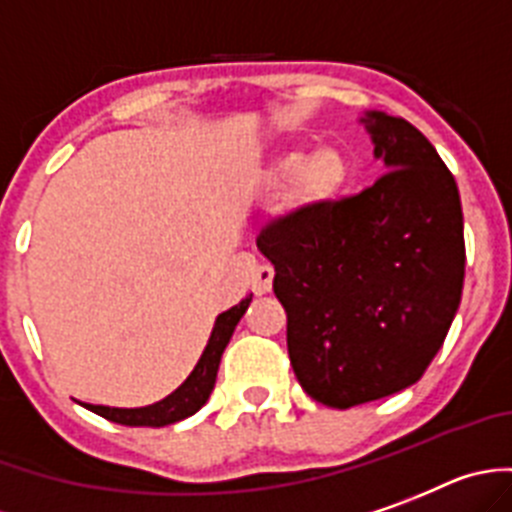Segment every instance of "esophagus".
<instances>
[{
  "label": "esophagus",
  "mask_w": 512,
  "mask_h": 512,
  "mask_svg": "<svg viewBox=\"0 0 512 512\" xmlns=\"http://www.w3.org/2000/svg\"><path fill=\"white\" fill-rule=\"evenodd\" d=\"M275 270L270 265H257L255 273H252V293L255 296H265L267 290L273 288Z\"/></svg>",
  "instance_id": "34e87169"
}]
</instances>
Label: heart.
I'll list each match as a JSON object with an SVG mask.
<instances>
[{
  "mask_svg": "<svg viewBox=\"0 0 512 512\" xmlns=\"http://www.w3.org/2000/svg\"><path fill=\"white\" fill-rule=\"evenodd\" d=\"M352 181V165L336 147H319L303 155L298 150L280 153L265 170V186L280 188L290 183L288 206L298 214L319 211L342 199Z\"/></svg>",
  "mask_w": 512,
  "mask_h": 512,
  "instance_id": "heart-1",
  "label": "heart"
}]
</instances>
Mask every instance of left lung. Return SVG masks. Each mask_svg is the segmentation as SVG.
Here are the masks:
<instances>
[{
	"mask_svg": "<svg viewBox=\"0 0 512 512\" xmlns=\"http://www.w3.org/2000/svg\"><path fill=\"white\" fill-rule=\"evenodd\" d=\"M385 176L352 199L290 214L257 250L273 262L301 388L329 408L421 380L457 316L464 285L459 188L403 117L365 112Z\"/></svg>",
	"mask_w": 512,
	"mask_h": 512,
	"instance_id": "1",
	"label": "left lung"
}]
</instances>
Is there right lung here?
<instances>
[{"label":"right lung","instance_id":"right-lung-1","mask_svg":"<svg viewBox=\"0 0 512 512\" xmlns=\"http://www.w3.org/2000/svg\"><path fill=\"white\" fill-rule=\"evenodd\" d=\"M252 298H245L242 303L232 306L229 311L219 313L214 321V329H211L209 342L206 349L201 352L199 362L191 370V375L183 380V385H178L168 398L158 400L153 405H145V408H109V405H91L86 403L89 411H94L96 416L107 418V421L122 423V426H147V428H160L170 426V423H178L183 418L193 416L199 411L201 405L209 400L211 390H214L216 372H219V362H222V354L227 349L229 339L234 334V326L239 324V319L245 316L247 306H250Z\"/></svg>","mask_w":512,"mask_h":512}]
</instances>
